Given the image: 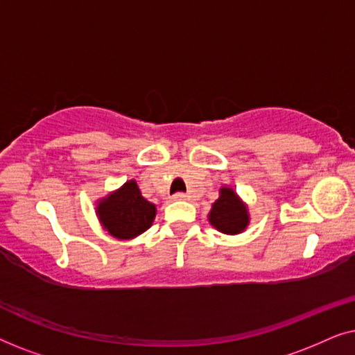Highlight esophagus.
I'll use <instances>...</instances> for the list:
<instances>
[{"label":"esophagus","instance_id":"1","mask_svg":"<svg viewBox=\"0 0 355 355\" xmlns=\"http://www.w3.org/2000/svg\"><path fill=\"white\" fill-rule=\"evenodd\" d=\"M173 198H174V200H186V198H187V193H184V192H176V193H174V196H173Z\"/></svg>","mask_w":355,"mask_h":355}]
</instances>
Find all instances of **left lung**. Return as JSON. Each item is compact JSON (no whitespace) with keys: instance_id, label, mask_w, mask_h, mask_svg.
Listing matches in <instances>:
<instances>
[{"instance_id":"obj_1","label":"left lung","mask_w":355,"mask_h":355,"mask_svg":"<svg viewBox=\"0 0 355 355\" xmlns=\"http://www.w3.org/2000/svg\"><path fill=\"white\" fill-rule=\"evenodd\" d=\"M221 196L213 203L208 220L218 231L225 234H237L249 225L247 208L242 205L239 197L232 189H221Z\"/></svg>"}]
</instances>
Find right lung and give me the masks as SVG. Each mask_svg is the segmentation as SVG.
<instances>
[{
    "label": "right lung",
    "instance_id": "add662e5",
    "mask_svg": "<svg viewBox=\"0 0 355 355\" xmlns=\"http://www.w3.org/2000/svg\"><path fill=\"white\" fill-rule=\"evenodd\" d=\"M155 215L157 208L142 197L135 181L125 182L98 205L101 225L118 239H132L142 234L152 226Z\"/></svg>",
    "mask_w": 355,
    "mask_h": 355
}]
</instances>
